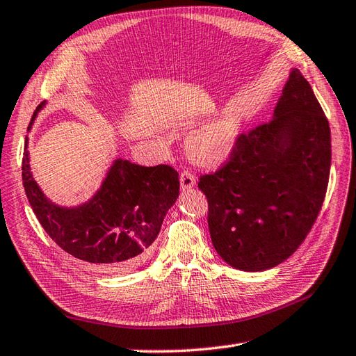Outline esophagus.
<instances>
[{
    "instance_id": "esophagus-1",
    "label": "esophagus",
    "mask_w": 356,
    "mask_h": 356,
    "mask_svg": "<svg viewBox=\"0 0 356 356\" xmlns=\"http://www.w3.org/2000/svg\"><path fill=\"white\" fill-rule=\"evenodd\" d=\"M194 185H195V176L193 175V172L188 171V170L181 171V175H180V186H181V189H184V191H186V189H191Z\"/></svg>"
}]
</instances>
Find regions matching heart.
<instances>
[{"instance_id": "obj_1", "label": "heart", "mask_w": 356, "mask_h": 356, "mask_svg": "<svg viewBox=\"0 0 356 356\" xmlns=\"http://www.w3.org/2000/svg\"><path fill=\"white\" fill-rule=\"evenodd\" d=\"M238 139V126L232 118L222 117L202 127L188 139V152L202 163H213L234 150Z\"/></svg>"}]
</instances>
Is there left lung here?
I'll list each match as a JSON object with an SVG mask.
<instances>
[{
	"label": "left lung",
	"mask_w": 356,
	"mask_h": 356,
	"mask_svg": "<svg viewBox=\"0 0 356 356\" xmlns=\"http://www.w3.org/2000/svg\"><path fill=\"white\" fill-rule=\"evenodd\" d=\"M330 156L327 118L294 68L273 118L238 135L229 161L200 176L221 259L238 270L262 271L290 258L318 217Z\"/></svg>",
	"instance_id": "1"
}]
</instances>
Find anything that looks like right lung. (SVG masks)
<instances>
[{
	"label": "right lung",
	"instance_id": "obj_1",
	"mask_svg": "<svg viewBox=\"0 0 356 356\" xmlns=\"http://www.w3.org/2000/svg\"><path fill=\"white\" fill-rule=\"evenodd\" d=\"M44 106L45 102L36 107L31 122ZM22 184L49 238L100 273H122L139 266L179 197V172L170 165L143 167L117 159L89 202L62 208L48 200L33 179L27 148Z\"/></svg>",
	"mask_w": 356,
	"mask_h": 356
}]
</instances>
